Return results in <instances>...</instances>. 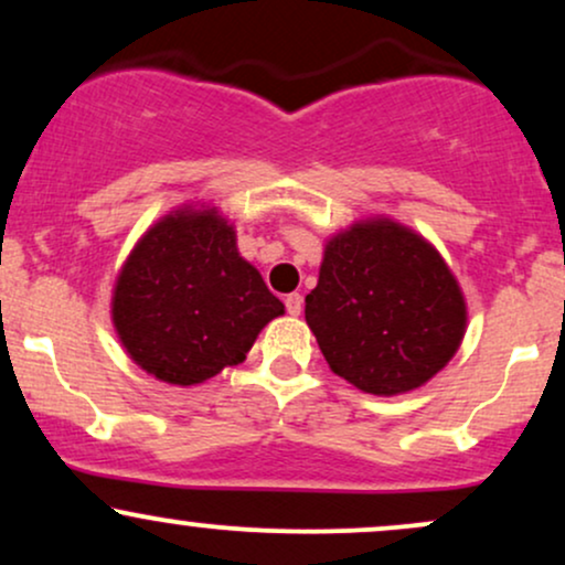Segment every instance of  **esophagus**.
<instances>
[{"mask_svg": "<svg viewBox=\"0 0 565 565\" xmlns=\"http://www.w3.org/2000/svg\"><path fill=\"white\" fill-rule=\"evenodd\" d=\"M284 305H287L289 316H300L302 295H300V291H291V295H287V300H284Z\"/></svg>", "mask_w": 565, "mask_h": 565, "instance_id": "obj_1", "label": "esophagus"}]
</instances>
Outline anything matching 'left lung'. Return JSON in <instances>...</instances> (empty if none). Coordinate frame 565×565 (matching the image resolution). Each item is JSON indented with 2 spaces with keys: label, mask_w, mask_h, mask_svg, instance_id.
<instances>
[{
  "label": "left lung",
  "mask_w": 565,
  "mask_h": 565,
  "mask_svg": "<svg viewBox=\"0 0 565 565\" xmlns=\"http://www.w3.org/2000/svg\"><path fill=\"white\" fill-rule=\"evenodd\" d=\"M305 321L337 377L391 398L449 364L468 332V302L423 233L372 215L327 238Z\"/></svg>",
  "instance_id": "8db88e82"
}]
</instances>
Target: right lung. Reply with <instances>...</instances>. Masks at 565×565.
<instances>
[{
  "instance_id": "1",
  "label": "right lung",
  "mask_w": 565,
  "mask_h": 565,
  "mask_svg": "<svg viewBox=\"0 0 565 565\" xmlns=\"http://www.w3.org/2000/svg\"><path fill=\"white\" fill-rule=\"evenodd\" d=\"M284 302L236 246L217 206L188 201L135 242L111 291V323L142 372L178 387L242 364Z\"/></svg>"
}]
</instances>
